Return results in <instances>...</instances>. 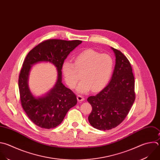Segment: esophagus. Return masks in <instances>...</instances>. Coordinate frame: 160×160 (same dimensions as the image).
<instances>
[{"label": "esophagus", "mask_w": 160, "mask_h": 160, "mask_svg": "<svg viewBox=\"0 0 160 160\" xmlns=\"http://www.w3.org/2000/svg\"><path fill=\"white\" fill-rule=\"evenodd\" d=\"M77 100L78 102H82L85 100V98L82 95H77Z\"/></svg>", "instance_id": "34e87169"}]
</instances>
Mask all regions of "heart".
Masks as SVG:
<instances>
[{"label":"heart","instance_id":"b5f03b06","mask_svg":"<svg viewBox=\"0 0 160 160\" xmlns=\"http://www.w3.org/2000/svg\"><path fill=\"white\" fill-rule=\"evenodd\" d=\"M114 68L112 58L107 54L88 49L78 54L75 58V63L65 61L62 66L64 79L71 88H74L82 74L83 80L77 90L81 93L102 90L109 81Z\"/></svg>","mask_w":160,"mask_h":160}]
</instances>
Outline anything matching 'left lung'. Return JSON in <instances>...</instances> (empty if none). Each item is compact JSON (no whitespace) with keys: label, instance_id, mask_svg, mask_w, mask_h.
Here are the masks:
<instances>
[{"label":"left lung","instance_id":"obj_1","mask_svg":"<svg viewBox=\"0 0 160 160\" xmlns=\"http://www.w3.org/2000/svg\"><path fill=\"white\" fill-rule=\"evenodd\" d=\"M111 49L116 57L111 80L98 93L87 98L92 107L88 121L98 130H110L119 125L135 100L134 77L130 62L120 51Z\"/></svg>","mask_w":160,"mask_h":160}]
</instances>
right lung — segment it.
Here are the masks:
<instances>
[{"instance_id":"1","label":"right lung","mask_w":160,"mask_h":160,"mask_svg":"<svg viewBox=\"0 0 160 160\" xmlns=\"http://www.w3.org/2000/svg\"><path fill=\"white\" fill-rule=\"evenodd\" d=\"M82 42V41L49 39L41 42L26 56L19 77V89L22 107L30 120L44 129L58 126L67 112L77 103L75 93L62 83V66L70 52ZM41 62L54 64L58 70L56 83L46 94L36 97L28 84L32 67Z\"/></svg>"}]
</instances>
